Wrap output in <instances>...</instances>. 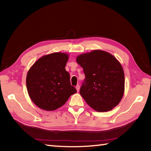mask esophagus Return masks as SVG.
Masks as SVG:
<instances>
[{"mask_svg":"<svg viewBox=\"0 0 151 151\" xmlns=\"http://www.w3.org/2000/svg\"><path fill=\"white\" fill-rule=\"evenodd\" d=\"M80 88H81V86H80V85H77V86H76V90H77L78 92L79 90H80Z\"/></svg>","mask_w":151,"mask_h":151,"instance_id":"1","label":"esophagus"}]
</instances>
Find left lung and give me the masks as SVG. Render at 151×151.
Masks as SVG:
<instances>
[{
	"label": "left lung",
	"instance_id": "left-lung-1",
	"mask_svg": "<svg viewBox=\"0 0 151 151\" xmlns=\"http://www.w3.org/2000/svg\"><path fill=\"white\" fill-rule=\"evenodd\" d=\"M76 60L86 77L80 90L82 97L95 111L111 110L124 92V74L120 62L101 50L80 54Z\"/></svg>",
	"mask_w": 151,
	"mask_h": 151
}]
</instances>
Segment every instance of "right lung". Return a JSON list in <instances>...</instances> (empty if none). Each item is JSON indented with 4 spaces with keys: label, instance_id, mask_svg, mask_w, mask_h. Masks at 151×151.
I'll return each mask as SVG.
<instances>
[{
    "label": "right lung",
    "instance_id": "add662e5",
    "mask_svg": "<svg viewBox=\"0 0 151 151\" xmlns=\"http://www.w3.org/2000/svg\"><path fill=\"white\" fill-rule=\"evenodd\" d=\"M69 57L63 52L47 54L38 59L28 70L26 80L28 93L42 110H55L76 93L65 70Z\"/></svg>",
    "mask_w": 151,
    "mask_h": 151
}]
</instances>
